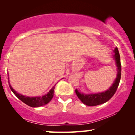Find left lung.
Instances as JSON below:
<instances>
[{
	"label": "left lung",
	"mask_w": 135,
	"mask_h": 135,
	"mask_svg": "<svg viewBox=\"0 0 135 135\" xmlns=\"http://www.w3.org/2000/svg\"><path fill=\"white\" fill-rule=\"evenodd\" d=\"M114 52H115V55L114 57L116 61V65L117 66V75L115 81L108 90L105 92L100 93L84 94L77 91V89H75V93L77 97L84 104L88 106H97V105L104 103L108 102L114 96L117 91L119 83H120V76H121V64H120V55H119L117 47L115 48Z\"/></svg>",
	"instance_id": "left-lung-1"
}]
</instances>
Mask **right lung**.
Segmentation results:
<instances>
[{
  "instance_id": "obj_1",
  "label": "right lung",
  "mask_w": 135,
  "mask_h": 135,
  "mask_svg": "<svg viewBox=\"0 0 135 135\" xmlns=\"http://www.w3.org/2000/svg\"><path fill=\"white\" fill-rule=\"evenodd\" d=\"M9 88H10L11 90L13 91V93L16 95V97L18 98H19L21 102H23V103H25V104L28 105V106L32 107H38L46 105L52 100L54 95V92H55V86H54V87L47 93V94H45V95L42 96V97H25V96H23L22 94L16 93V91L14 90L10 84H9Z\"/></svg>"
}]
</instances>
